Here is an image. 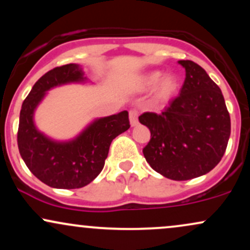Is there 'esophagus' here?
Listing matches in <instances>:
<instances>
[{"label": "esophagus", "mask_w": 250, "mask_h": 250, "mask_svg": "<svg viewBox=\"0 0 250 250\" xmlns=\"http://www.w3.org/2000/svg\"><path fill=\"white\" fill-rule=\"evenodd\" d=\"M137 116H139V114H137V111L134 110V109L129 111V121H130L131 127H135V125H137V123H139Z\"/></svg>", "instance_id": "34e87169"}]
</instances>
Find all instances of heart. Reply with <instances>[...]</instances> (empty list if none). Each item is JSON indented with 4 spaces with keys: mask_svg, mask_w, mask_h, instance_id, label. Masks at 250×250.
I'll use <instances>...</instances> for the list:
<instances>
[{
    "mask_svg": "<svg viewBox=\"0 0 250 250\" xmlns=\"http://www.w3.org/2000/svg\"><path fill=\"white\" fill-rule=\"evenodd\" d=\"M154 88L153 97L157 102H168L176 95L180 88V81L173 74L163 76L161 70H151L142 74L136 80V89L140 91H147Z\"/></svg>",
    "mask_w": 250,
    "mask_h": 250,
    "instance_id": "b5f03b06",
    "label": "heart"
}]
</instances>
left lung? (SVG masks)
Masks as SVG:
<instances>
[{
  "label": "left lung",
  "mask_w": 250,
  "mask_h": 250,
  "mask_svg": "<svg viewBox=\"0 0 250 250\" xmlns=\"http://www.w3.org/2000/svg\"><path fill=\"white\" fill-rule=\"evenodd\" d=\"M186 70L180 96L161 114L145 113L140 123L150 130L143 148L150 167L167 179L185 181L209 173L225 154L230 116L222 91L193 61H179Z\"/></svg>",
  "instance_id": "obj_1"
}]
</instances>
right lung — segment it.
<instances>
[{"label":"right lung","mask_w":250,"mask_h":250,"mask_svg":"<svg viewBox=\"0 0 250 250\" xmlns=\"http://www.w3.org/2000/svg\"><path fill=\"white\" fill-rule=\"evenodd\" d=\"M89 80L76 63L56 67L45 73L31 88L20 113L17 145L29 170L47 186L75 189L89 185L104 167L110 143L128 130V111L93 120L74 139L59 141L36 127L35 111L50 89Z\"/></svg>","instance_id":"1"}]
</instances>
